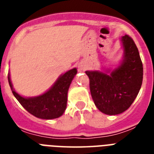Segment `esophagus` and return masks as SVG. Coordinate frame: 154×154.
I'll return each mask as SVG.
<instances>
[{"label": "esophagus", "mask_w": 154, "mask_h": 154, "mask_svg": "<svg viewBox=\"0 0 154 154\" xmlns=\"http://www.w3.org/2000/svg\"><path fill=\"white\" fill-rule=\"evenodd\" d=\"M79 69L80 70H85V67H83V66H81V65H80Z\"/></svg>", "instance_id": "34e87169"}]
</instances>
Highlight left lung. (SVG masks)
Wrapping results in <instances>:
<instances>
[{"instance_id": "1", "label": "left lung", "mask_w": 154, "mask_h": 154, "mask_svg": "<svg viewBox=\"0 0 154 154\" xmlns=\"http://www.w3.org/2000/svg\"><path fill=\"white\" fill-rule=\"evenodd\" d=\"M124 57L112 72L86 71L94 104L101 112L117 115L128 109L137 96L143 80V65L138 49L129 35L122 37Z\"/></svg>"}]
</instances>
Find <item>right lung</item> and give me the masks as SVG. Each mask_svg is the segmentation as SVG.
Masks as SVG:
<instances>
[{
    "instance_id": "add662e5",
    "label": "right lung",
    "mask_w": 154,
    "mask_h": 154,
    "mask_svg": "<svg viewBox=\"0 0 154 154\" xmlns=\"http://www.w3.org/2000/svg\"><path fill=\"white\" fill-rule=\"evenodd\" d=\"M77 69L68 71L61 75L51 89L41 96L23 97L13 89L9 74L8 81L11 90L20 104L35 117L42 119H54L64 113L67 105V94L73 77L77 74Z\"/></svg>"
}]
</instances>
